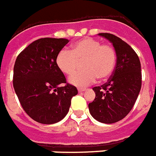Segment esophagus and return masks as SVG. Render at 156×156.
<instances>
[{"mask_svg":"<svg viewBox=\"0 0 156 156\" xmlns=\"http://www.w3.org/2000/svg\"><path fill=\"white\" fill-rule=\"evenodd\" d=\"M85 90H86L85 88H78V93H83V92H84Z\"/></svg>","mask_w":156,"mask_h":156,"instance_id":"esophagus-1","label":"esophagus"}]
</instances>
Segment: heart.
<instances>
[{
	"label": "heart",
	"mask_w": 156,
	"mask_h": 156,
	"mask_svg": "<svg viewBox=\"0 0 156 156\" xmlns=\"http://www.w3.org/2000/svg\"><path fill=\"white\" fill-rule=\"evenodd\" d=\"M82 62V71L72 75L68 81L77 87L91 84L98 78L105 80L112 74L116 65L115 48L102 44L98 40L87 37L72 45L71 50H62L56 58V64L64 74L71 75Z\"/></svg>",
	"instance_id": "b5f03b06"
}]
</instances>
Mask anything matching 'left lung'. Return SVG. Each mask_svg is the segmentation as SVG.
I'll return each instance as SVG.
<instances>
[{"mask_svg":"<svg viewBox=\"0 0 156 156\" xmlns=\"http://www.w3.org/2000/svg\"><path fill=\"white\" fill-rule=\"evenodd\" d=\"M111 42L116 65L107 83L93 88L95 98L88 108L93 117L104 124L123 119L130 112L141 88V66L136 52L122 39L110 33H98Z\"/></svg>","mask_w":156,"mask_h":156,"instance_id":"obj_1","label":"left lung"}]
</instances>
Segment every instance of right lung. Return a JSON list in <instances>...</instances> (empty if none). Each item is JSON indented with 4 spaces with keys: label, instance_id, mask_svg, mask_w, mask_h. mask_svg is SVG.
Returning <instances> with one entry per match:
<instances>
[{
    "label": "right lung",
    "instance_id": "1",
    "mask_svg": "<svg viewBox=\"0 0 156 156\" xmlns=\"http://www.w3.org/2000/svg\"><path fill=\"white\" fill-rule=\"evenodd\" d=\"M68 39L45 37L28 45L16 58L13 87L21 105L38 123H58L67 115L72 98L78 94L74 86L66 83L56 58Z\"/></svg>",
    "mask_w": 156,
    "mask_h": 156
}]
</instances>
